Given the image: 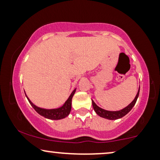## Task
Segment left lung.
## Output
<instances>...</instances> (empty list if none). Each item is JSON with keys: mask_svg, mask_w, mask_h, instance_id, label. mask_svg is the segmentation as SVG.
<instances>
[{"mask_svg": "<svg viewBox=\"0 0 160 160\" xmlns=\"http://www.w3.org/2000/svg\"><path fill=\"white\" fill-rule=\"evenodd\" d=\"M139 93H140V88L138 89V93H137L135 98L133 101L128 104L127 107H126L123 109H121L119 111H108L106 109H103L102 108L99 107L98 105L94 102V101L92 100V107L94 109V111L96 112L97 115H98L100 117L106 118L108 120H117L119 118H123V116H125L126 114H128L129 112L132 110V109L133 108L134 104L136 103V101L138 100V98L139 96Z\"/></svg>", "mask_w": 160, "mask_h": 160, "instance_id": "left-lung-1", "label": "left lung"}]
</instances>
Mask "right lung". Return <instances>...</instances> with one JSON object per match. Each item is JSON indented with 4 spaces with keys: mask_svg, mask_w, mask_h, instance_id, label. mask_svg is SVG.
Returning <instances> with one entry per match:
<instances>
[{
    "mask_svg": "<svg viewBox=\"0 0 160 160\" xmlns=\"http://www.w3.org/2000/svg\"><path fill=\"white\" fill-rule=\"evenodd\" d=\"M76 90V88L74 89V90L71 92V94L69 96V98H68V100L65 101V103L59 108H56V109H44V108L39 107L34 104L32 102V101L28 98V97L27 96L26 94V96L28 101H29L30 104L32 106V107L34 108V110L37 112L39 115H40L42 117L45 118H48V119L51 120H61L67 117V116L69 115L70 112V110H71V104H72V96H73L74 94H75Z\"/></svg>",
    "mask_w": 160,
    "mask_h": 160,
    "instance_id": "right-lung-1",
    "label": "right lung"
}]
</instances>
